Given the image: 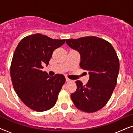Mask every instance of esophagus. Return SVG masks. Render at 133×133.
Returning <instances> with one entry per match:
<instances>
[{
    "label": "esophagus",
    "mask_w": 133,
    "mask_h": 133,
    "mask_svg": "<svg viewBox=\"0 0 133 133\" xmlns=\"http://www.w3.org/2000/svg\"><path fill=\"white\" fill-rule=\"evenodd\" d=\"M66 82H71V80H70V79H68V78H67V77H66Z\"/></svg>",
    "instance_id": "esophagus-1"
}]
</instances>
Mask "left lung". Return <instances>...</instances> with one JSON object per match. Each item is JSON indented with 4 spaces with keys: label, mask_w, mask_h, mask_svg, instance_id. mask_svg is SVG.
<instances>
[{
    "label": "left lung",
    "mask_w": 133,
    "mask_h": 133,
    "mask_svg": "<svg viewBox=\"0 0 133 133\" xmlns=\"http://www.w3.org/2000/svg\"><path fill=\"white\" fill-rule=\"evenodd\" d=\"M66 43L79 52L80 66L90 76L86 85L76 82L77 90L71 94L72 101L82 111H97L106 105L115 88L119 71L117 54L111 43L94 36L66 39Z\"/></svg>",
    "instance_id": "8db88e82"
}]
</instances>
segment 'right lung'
<instances>
[{
    "instance_id": "right-lung-1",
    "label": "right lung",
    "mask_w": 133,
    "mask_h": 133,
    "mask_svg": "<svg viewBox=\"0 0 133 133\" xmlns=\"http://www.w3.org/2000/svg\"><path fill=\"white\" fill-rule=\"evenodd\" d=\"M65 42L35 34L22 39L14 51L10 68L12 85L18 97L32 110L45 111L56 104L65 76L51 77L42 70L43 64L48 65L54 50Z\"/></svg>"
}]
</instances>
